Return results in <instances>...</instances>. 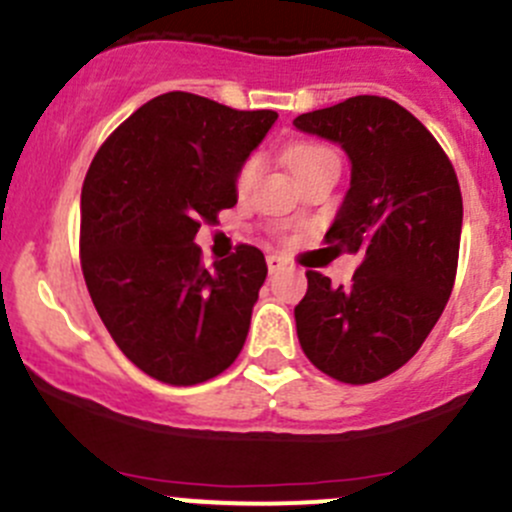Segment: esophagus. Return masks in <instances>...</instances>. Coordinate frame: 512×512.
<instances>
[{"instance_id":"34e87169","label":"esophagus","mask_w":512,"mask_h":512,"mask_svg":"<svg viewBox=\"0 0 512 512\" xmlns=\"http://www.w3.org/2000/svg\"><path fill=\"white\" fill-rule=\"evenodd\" d=\"M266 266H268V271H271V273H278V271H283V268H286V261H283L281 256H268Z\"/></svg>"}]
</instances>
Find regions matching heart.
<instances>
[{
  "label": "heart",
  "mask_w": 512,
  "mask_h": 512,
  "mask_svg": "<svg viewBox=\"0 0 512 512\" xmlns=\"http://www.w3.org/2000/svg\"><path fill=\"white\" fill-rule=\"evenodd\" d=\"M326 159H338V156L321 144H296L288 149V164H291L293 174L296 176H301L303 171H308L311 166L321 164V161ZM258 174H261V156L254 154L239 166V171H236V179H234L236 194L239 196L249 194V191L254 189Z\"/></svg>",
  "instance_id": "b5f03b06"
}]
</instances>
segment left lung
Instances as JSON below:
<instances>
[{
	"label": "left lung",
	"mask_w": 512,
	"mask_h": 512,
	"mask_svg": "<svg viewBox=\"0 0 512 512\" xmlns=\"http://www.w3.org/2000/svg\"><path fill=\"white\" fill-rule=\"evenodd\" d=\"M293 126L351 159V189L323 241L361 256L351 286L306 271L308 291L293 308L298 343L336 381H381L416 356L453 291L458 176L426 126L386 96H351Z\"/></svg>",
	"instance_id": "1"
}]
</instances>
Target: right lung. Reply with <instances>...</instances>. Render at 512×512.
<instances>
[{
  "instance_id": "add662e5",
  "label": "right lung",
  "mask_w": 512,
  "mask_h": 512,
  "mask_svg": "<svg viewBox=\"0 0 512 512\" xmlns=\"http://www.w3.org/2000/svg\"><path fill=\"white\" fill-rule=\"evenodd\" d=\"M276 119L169 91L116 126L86 171V288L121 353L156 381L196 386L244 348L266 258L239 244L206 268L194 236L236 204V171Z\"/></svg>"
}]
</instances>
